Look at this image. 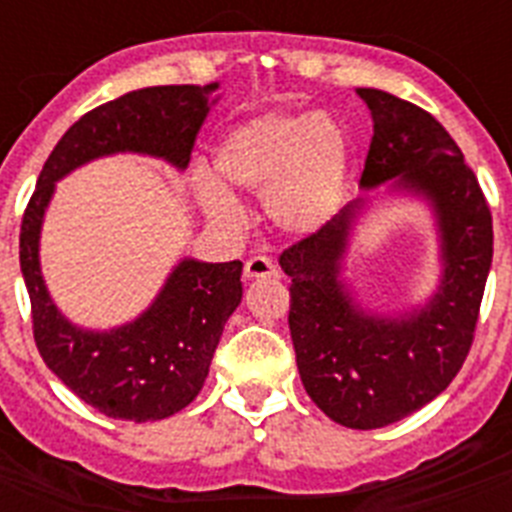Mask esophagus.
<instances>
[{"instance_id":"esophagus-1","label":"esophagus","mask_w":512,"mask_h":512,"mask_svg":"<svg viewBox=\"0 0 512 512\" xmlns=\"http://www.w3.org/2000/svg\"><path fill=\"white\" fill-rule=\"evenodd\" d=\"M246 279H271L279 277L277 266L271 264L266 256H253V259L246 261V269H243Z\"/></svg>"}]
</instances>
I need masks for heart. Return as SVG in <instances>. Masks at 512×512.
<instances>
[{
	"mask_svg": "<svg viewBox=\"0 0 512 512\" xmlns=\"http://www.w3.org/2000/svg\"><path fill=\"white\" fill-rule=\"evenodd\" d=\"M348 166L346 130L315 110L253 117L215 148L220 179L233 189L266 194V215L289 235H310L328 223L346 192ZM197 197L220 228L243 225L241 202L212 176H197Z\"/></svg>",
	"mask_w": 512,
	"mask_h": 512,
	"instance_id": "b5f03b06",
	"label": "heart"
}]
</instances>
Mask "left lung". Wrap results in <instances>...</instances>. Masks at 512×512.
I'll return each instance as SVG.
<instances>
[{"mask_svg":"<svg viewBox=\"0 0 512 512\" xmlns=\"http://www.w3.org/2000/svg\"><path fill=\"white\" fill-rule=\"evenodd\" d=\"M374 135L361 187L395 179L431 202L441 233V287L402 318L364 312L341 282L348 235L364 200L279 256L289 284V333L312 402L330 420L372 431L441 395L459 374L477 328L492 264V215L464 153L431 112L382 89H356Z\"/></svg>","mask_w":512,"mask_h":512,"instance_id":"1","label":"left lung"}]
</instances>
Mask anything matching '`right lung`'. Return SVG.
<instances>
[{"label":"right lung","mask_w":512,"mask_h":512,"mask_svg":"<svg viewBox=\"0 0 512 512\" xmlns=\"http://www.w3.org/2000/svg\"><path fill=\"white\" fill-rule=\"evenodd\" d=\"M207 87H148L122 94L71 125L45 161L20 228L33 336L40 356L76 397L115 420H161L200 395L223 328L241 305V261L174 266L153 305L133 323L84 330L63 318L40 274V228L58 179L112 153H146L187 169L210 112Z\"/></svg>","instance_id":"1"}]
</instances>
